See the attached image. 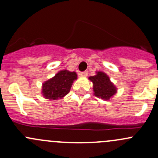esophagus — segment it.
Masks as SVG:
<instances>
[{
  "instance_id": "obj_1",
  "label": "esophagus",
  "mask_w": 158,
  "mask_h": 158,
  "mask_svg": "<svg viewBox=\"0 0 158 158\" xmlns=\"http://www.w3.org/2000/svg\"><path fill=\"white\" fill-rule=\"evenodd\" d=\"M88 75V72L87 71H84V72H81V73H79V76H81V77H85Z\"/></svg>"
}]
</instances>
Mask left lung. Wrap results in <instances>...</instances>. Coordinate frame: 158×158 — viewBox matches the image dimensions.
Instances as JSON below:
<instances>
[{
	"instance_id": "1",
	"label": "left lung",
	"mask_w": 158,
	"mask_h": 158,
	"mask_svg": "<svg viewBox=\"0 0 158 158\" xmlns=\"http://www.w3.org/2000/svg\"><path fill=\"white\" fill-rule=\"evenodd\" d=\"M89 79L93 84V91L95 96L108 100L115 94V86L111 82L109 77L106 73L98 72L95 76H90Z\"/></svg>"
}]
</instances>
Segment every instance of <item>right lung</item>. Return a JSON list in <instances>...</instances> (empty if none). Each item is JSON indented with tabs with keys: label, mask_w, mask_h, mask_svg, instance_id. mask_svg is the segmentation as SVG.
Segmentation results:
<instances>
[{
	"label": "right lung",
	"mask_w": 158,
	"mask_h": 158,
	"mask_svg": "<svg viewBox=\"0 0 158 158\" xmlns=\"http://www.w3.org/2000/svg\"><path fill=\"white\" fill-rule=\"evenodd\" d=\"M77 78L75 72L62 70L43 84L42 93L47 99L56 100L69 92L73 82Z\"/></svg>",
	"instance_id": "right-lung-1"
}]
</instances>
